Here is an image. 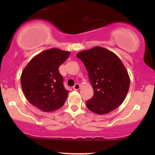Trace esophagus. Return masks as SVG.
I'll use <instances>...</instances> for the list:
<instances>
[{"label":"esophagus","instance_id":"esophagus-1","mask_svg":"<svg viewBox=\"0 0 155 155\" xmlns=\"http://www.w3.org/2000/svg\"><path fill=\"white\" fill-rule=\"evenodd\" d=\"M73 88L74 89V90H79V88H80V85H79V83H76L75 84L74 86L73 87Z\"/></svg>","mask_w":155,"mask_h":155}]
</instances>
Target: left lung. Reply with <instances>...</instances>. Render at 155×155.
Masks as SVG:
<instances>
[{
    "label": "left lung",
    "instance_id": "left-lung-1",
    "mask_svg": "<svg viewBox=\"0 0 155 155\" xmlns=\"http://www.w3.org/2000/svg\"><path fill=\"white\" fill-rule=\"evenodd\" d=\"M85 64L94 90L87 109L98 115L115 110L125 99L130 77L119 58L105 48L95 46L76 54Z\"/></svg>",
    "mask_w": 155,
    "mask_h": 155
}]
</instances>
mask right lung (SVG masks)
Listing matches in <instances>:
<instances>
[{"instance_id":"1","label":"right lung","mask_w":155,"mask_h":155,"mask_svg":"<svg viewBox=\"0 0 155 155\" xmlns=\"http://www.w3.org/2000/svg\"><path fill=\"white\" fill-rule=\"evenodd\" d=\"M70 52L49 48L33 58L23 70L21 85L28 101L43 112H53L63 107L69 91L63 85L58 68Z\"/></svg>"}]
</instances>
